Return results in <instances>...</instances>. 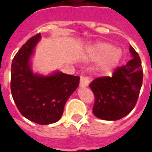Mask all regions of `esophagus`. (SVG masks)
Here are the masks:
<instances>
[{
    "label": "esophagus",
    "mask_w": 152,
    "mask_h": 152,
    "mask_svg": "<svg viewBox=\"0 0 152 152\" xmlns=\"http://www.w3.org/2000/svg\"><path fill=\"white\" fill-rule=\"evenodd\" d=\"M89 80L88 77L86 76H80V87H86L89 86Z\"/></svg>",
    "instance_id": "obj_1"
}]
</instances>
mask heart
Segmentation results:
<instances>
[{"instance_id": "1", "label": "heart", "mask_w": 152, "mask_h": 152, "mask_svg": "<svg viewBox=\"0 0 152 152\" xmlns=\"http://www.w3.org/2000/svg\"><path fill=\"white\" fill-rule=\"evenodd\" d=\"M90 54L94 58H102L99 67L103 72H111L117 66L121 58V51L107 43H99L90 49Z\"/></svg>"}]
</instances>
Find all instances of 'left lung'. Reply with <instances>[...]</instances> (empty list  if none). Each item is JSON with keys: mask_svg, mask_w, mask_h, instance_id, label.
<instances>
[{"mask_svg": "<svg viewBox=\"0 0 152 152\" xmlns=\"http://www.w3.org/2000/svg\"><path fill=\"white\" fill-rule=\"evenodd\" d=\"M129 52L133 58L116 68L112 77H99L89 85L95 97L93 113L96 117L117 121L129 114L136 105L143 72L139 55L131 45Z\"/></svg>", "mask_w": 152, "mask_h": 152, "instance_id": "obj_1", "label": "left lung"}]
</instances>
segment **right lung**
Here are the masks:
<instances>
[{"label":"right lung","instance_id":"obj_1","mask_svg":"<svg viewBox=\"0 0 152 152\" xmlns=\"http://www.w3.org/2000/svg\"><path fill=\"white\" fill-rule=\"evenodd\" d=\"M38 33L26 42L12 61L10 89L24 117L39 124L59 120L67 99L79 86L80 77L54 72L43 76L32 72L31 58L40 40Z\"/></svg>","mask_w":152,"mask_h":152}]
</instances>
